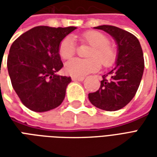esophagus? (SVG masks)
Instances as JSON below:
<instances>
[{"mask_svg": "<svg viewBox=\"0 0 157 157\" xmlns=\"http://www.w3.org/2000/svg\"><path fill=\"white\" fill-rule=\"evenodd\" d=\"M71 79L73 81H78V82H82L85 77L84 76H72Z\"/></svg>", "mask_w": 157, "mask_h": 157, "instance_id": "1", "label": "esophagus"}]
</instances>
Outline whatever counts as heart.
<instances>
[{"label": "heart", "instance_id": "heart-1", "mask_svg": "<svg viewBox=\"0 0 157 157\" xmlns=\"http://www.w3.org/2000/svg\"><path fill=\"white\" fill-rule=\"evenodd\" d=\"M82 40L92 45L87 54L90 58L71 59L65 65V71L67 74L74 76H82L98 71L100 68V63L104 67H109L114 64L117 53L109 45L107 36L100 32L89 31L83 33ZM75 52V40L72 36H67L62 39L59 45V54L61 58L70 59Z\"/></svg>", "mask_w": 157, "mask_h": 157}]
</instances>
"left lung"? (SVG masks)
<instances>
[{"instance_id":"1","label":"left lung","mask_w":157,"mask_h":157,"mask_svg":"<svg viewBox=\"0 0 157 157\" xmlns=\"http://www.w3.org/2000/svg\"><path fill=\"white\" fill-rule=\"evenodd\" d=\"M95 29L113 37L117 44L115 67L102 75L100 88L89 93L92 105L105 111L123 109L135 97L144 72V56L138 39L114 26L102 25Z\"/></svg>"}]
</instances>
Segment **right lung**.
Masks as SVG:
<instances>
[{
    "mask_svg": "<svg viewBox=\"0 0 157 157\" xmlns=\"http://www.w3.org/2000/svg\"><path fill=\"white\" fill-rule=\"evenodd\" d=\"M76 27L39 26L13 42L7 57L12 85L24 105L43 113L60 105L71 78L56 74L63 67L59 45Z\"/></svg>",
    "mask_w": 157,
    "mask_h": 157,
    "instance_id": "right-lung-1",
    "label": "right lung"
}]
</instances>
